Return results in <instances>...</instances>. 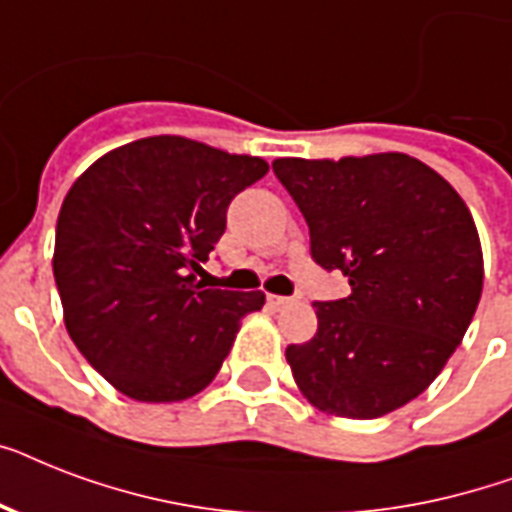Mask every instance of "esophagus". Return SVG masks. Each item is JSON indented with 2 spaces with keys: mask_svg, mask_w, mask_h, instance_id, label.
Here are the masks:
<instances>
[{
  "mask_svg": "<svg viewBox=\"0 0 512 512\" xmlns=\"http://www.w3.org/2000/svg\"><path fill=\"white\" fill-rule=\"evenodd\" d=\"M295 303L292 297H281V295H268V305H271L273 311H281V308H289V305Z\"/></svg>",
  "mask_w": 512,
  "mask_h": 512,
  "instance_id": "esophagus-1",
  "label": "esophagus"
}]
</instances>
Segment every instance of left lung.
<instances>
[{
  "mask_svg": "<svg viewBox=\"0 0 512 512\" xmlns=\"http://www.w3.org/2000/svg\"><path fill=\"white\" fill-rule=\"evenodd\" d=\"M313 260L350 295L313 303L319 329L289 345L316 409L374 420L417 398L468 332L484 287L476 223L460 193L406 154L276 159Z\"/></svg>",
  "mask_w": 512,
  "mask_h": 512,
  "instance_id": "1",
  "label": "left lung"
}]
</instances>
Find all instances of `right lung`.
Instances as JSON below:
<instances>
[{
  "label": "right lung",
  "instance_id": "right-lung-1",
  "mask_svg": "<svg viewBox=\"0 0 512 512\" xmlns=\"http://www.w3.org/2000/svg\"><path fill=\"white\" fill-rule=\"evenodd\" d=\"M268 172L177 135L108 151L76 177L55 228L52 273L74 345L119 393L167 404L220 372L263 292L196 281L236 193Z\"/></svg>",
  "mask_w": 512,
  "mask_h": 512
}]
</instances>
